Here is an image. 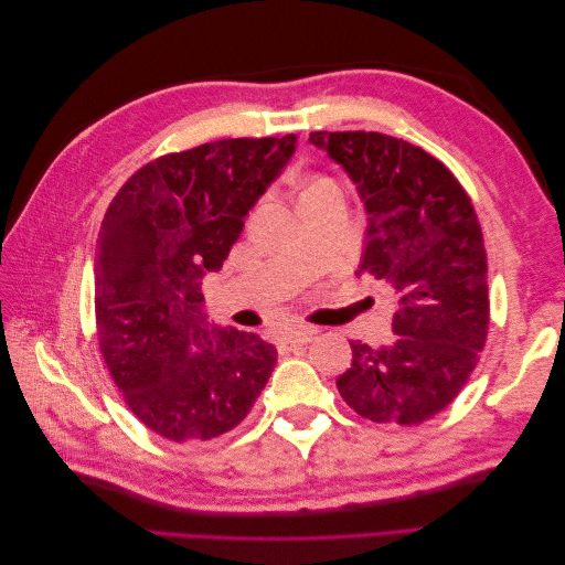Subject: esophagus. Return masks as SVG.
Returning a JSON list of instances; mask_svg holds the SVG:
<instances>
[{
    "mask_svg": "<svg viewBox=\"0 0 565 565\" xmlns=\"http://www.w3.org/2000/svg\"><path fill=\"white\" fill-rule=\"evenodd\" d=\"M316 330L313 328H295V330H289L287 334H285V344H289V347H303V344H311V341L316 339Z\"/></svg>",
    "mask_w": 565,
    "mask_h": 565,
    "instance_id": "obj_1",
    "label": "esophagus"
}]
</instances>
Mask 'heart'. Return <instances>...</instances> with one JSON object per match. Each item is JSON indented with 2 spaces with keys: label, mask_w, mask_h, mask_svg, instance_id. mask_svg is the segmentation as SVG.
<instances>
[{
  "label": "heart",
  "mask_w": 565,
  "mask_h": 565,
  "mask_svg": "<svg viewBox=\"0 0 565 565\" xmlns=\"http://www.w3.org/2000/svg\"><path fill=\"white\" fill-rule=\"evenodd\" d=\"M332 183L324 179V177H311L309 181H306V185H303V193H301V198L303 195H311V193H316V191H322V188H330Z\"/></svg>",
  "instance_id": "b5f03b06"
}]
</instances>
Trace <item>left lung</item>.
I'll use <instances>...</instances> for the list:
<instances>
[{
  "label": "left lung",
  "instance_id": "8db88e82",
  "mask_svg": "<svg viewBox=\"0 0 565 565\" xmlns=\"http://www.w3.org/2000/svg\"><path fill=\"white\" fill-rule=\"evenodd\" d=\"M367 210L361 273L396 297L388 347L351 341L337 388L372 422L422 424L465 388L490 324L488 256L471 198L419 146L380 131H311Z\"/></svg>",
  "mask_w": 565,
  "mask_h": 565
}]
</instances>
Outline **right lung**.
<instances>
[{"label":"right lung","mask_w":565,"mask_h":565,"mask_svg":"<svg viewBox=\"0 0 565 565\" xmlns=\"http://www.w3.org/2000/svg\"><path fill=\"white\" fill-rule=\"evenodd\" d=\"M297 136L221 139L167 152L119 188L98 233L94 306L106 367L131 413L174 443L235 429L278 351L202 313V278L224 266L245 216Z\"/></svg>","instance_id":"right-lung-1"}]
</instances>
